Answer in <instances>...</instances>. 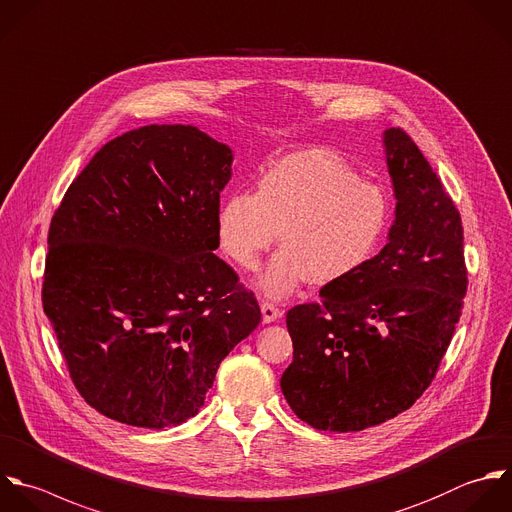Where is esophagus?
Listing matches in <instances>:
<instances>
[{
  "label": "esophagus",
  "instance_id": "obj_1",
  "mask_svg": "<svg viewBox=\"0 0 512 512\" xmlns=\"http://www.w3.org/2000/svg\"><path fill=\"white\" fill-rule=\"evenodd\" d=\"M261 315H263V323H273L283 315V311L277 305H273L269 301H263L261 303Z\"/></svg>",
  "mask_w": 512,
  "mask_h": 512
}]
</instances>
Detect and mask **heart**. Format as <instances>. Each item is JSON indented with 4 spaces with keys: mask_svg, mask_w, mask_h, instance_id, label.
Instances as JSON below:
<instances>
[{
    "mask_svg": "<svg viewBox=\"0 0 512 512\" xmlns=\"http://www.w3.org/2000/svg\"><path fill=\"white\" fill-rule=\"evenodd\" d=\"M385 189L329 151L281 159L257 181L255 195H229L217 211L221 251L251 271L277 241L285 247L261 273L259 289L287 297L309 277L327 285L357 273L379 249L389 227Z\"/></svg>",
    "mask_w": 512,
    "mask_h": 512,
    "instance_id": "1",
    "label": "heart"
}]
</instances>
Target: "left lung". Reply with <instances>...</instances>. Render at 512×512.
<instances>
[{
    "label": "left lung",
    "mask_w": 512,
    "mask_h": 512,
    "mask_svg": "<svg viewBox=\"0 0 512 512\" xmlns=\"http://www.w3.org/2000/svg\"><path fill=\"white\" fill-rule=\"evenodd\" d=\"M395 189L389 243L319 303L287 313L293 363L281 391L319 431L353 433L415 405L435 379L467 295L461 215L401 129L383 135Z\"/></svg>",
    "instance_id": "1"
}]
</instances>
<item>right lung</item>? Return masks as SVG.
Here are the masks:
<instances>
[{"label":"right lung","mask_w":512,"mask_h":512,"mask_svg":"<svg viewBox=\"0 0 512 512\" xmlns=\"http://www.w3.org/2000/svg\"><path fill=\"white\" fill-rule=\"evenodd\" d=\"M233 153L193 125L105 143L47 235L41 301L79 395L143 429L195 417L261 311L213 251Z\"/></svg>","instance_id":"add662e5"}]
</instances>
